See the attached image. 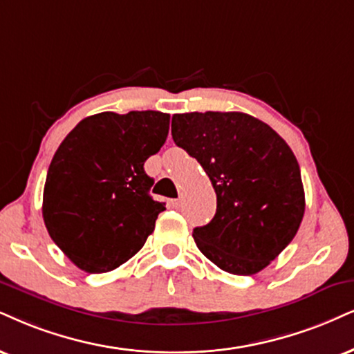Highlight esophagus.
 <instances>
[{
	"instance_id": "1",
	"label": "esophagus",
	"mask_w": 354,
	"mask_h": 354,
	"mask_svg": "<svg viewBox=\"0 0 354 354\" xmlns=\"http://www.w3.org/2000/svg\"><path fill=\"white\" fill-rule=\"evenodd\" d=\"M170 207L172 208H180L182 207V198H174V200H170Z\"/></svg>"
}]
</instances>
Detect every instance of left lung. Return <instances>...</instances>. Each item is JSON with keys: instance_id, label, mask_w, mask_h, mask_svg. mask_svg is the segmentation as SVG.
Wrapping results in <instances>:
<instances>
[{"instance_id": "left-lung-1", "label": "left lung", "mask_w": 354, "mask_h": 354, "mask_svg": "<svg viewBox=\"0 0 354 354\" xmlns=\"http://www.w3.org/2000/svg\"><path fill=\"white\" fill-rule=\"evenodd\" d=\"M172 138L210 177L216 213L194 230L198 250L236 276H252L297 234L305 212L300 167L283 139L246 113L172 116Z\"/></svg>"}]
</instances>
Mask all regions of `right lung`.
<instances>
[{"mask_svg":"<svg viewBox=\"0 0 354 354\" xmlns=\"http://www.w3.org/2000/svg\"><path fill=\"white\" fill-rule=\"evenodd\" d=\"M170 115L104 111L82 120L47 170L42 216L57 246L77 268L102 274L141 250L165 203L149 195L147 157L164 146Z\"/></svg>","mask_w":354,"mask_h":354,"instance_id":"right-lung-1","label":"right lung"}]
</instances>
